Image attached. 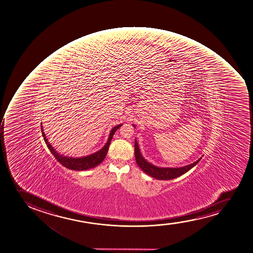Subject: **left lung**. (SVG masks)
I'll return each mask as SVG.
<instances>
[{
    "mask_svg": "<svg viewBox=\"0 0 253 253\" xmlns=\"http://www.w3.org/2000/svg\"><path fill=\"white\" fill-rule=\"evenodd\" d=\"M133 127H134V125H133ZM134 155H135L137 165L142 169L143 171L149 176H152L154 178L158 179V180H170V179L176 178V177L182 176L192 169L193 167H195L199 163V161L202 159V157H200L196 162H193L189 165L182 167V168H158V167L152 165L150 162H148L143 157L142 155L140 153V151H139V145L137 143L136 139L134 142Z\"/></svg>",
    "mask_w": 253,
    "mask_h": 253,
    "instance_id": "1",
    "label": "left lung"
}]
</instances>
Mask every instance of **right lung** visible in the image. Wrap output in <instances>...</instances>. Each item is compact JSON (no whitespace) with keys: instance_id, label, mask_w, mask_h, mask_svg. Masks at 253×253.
Masks as SVG:
<instances>
[{"instance_id":"add662e5","label":"right lung","mask_w":253,"mask_h":253,"mask_svg":"<svg viewBox=\"0 0 253 253\" xmlns=\"http://www.w3.org/2000/svg\"><path fill=\"white\" fill-rule=\"evenodd\" d=\"M120 126H122V125H117L111 129L108 142L106 143V145L100 151L91 154V155H89V156L79 157V158H72V157H67V156H63L62 155H60V153H58L48 142V139L46 138L45 133L43 132L42 125H41V130H42V134H43V139L45 141L47 147L48 148L50 152L53 154V156L55 157V159L60 162L61 165L64 166L65 168H68V169H71V170H85L97 167L104 160L106 156H107V153H108V148H109L111 140L113 139L114 133L116 132L118 128H120Z\"/></svg>"}]
</instances>
